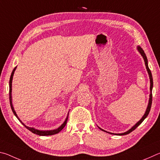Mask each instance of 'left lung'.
Wrapping results in <instances>:
<instances>
[{
    "instance_id": "left-lung-1",
    "label": "left lung",
    "mask_w": 160,
    "mask_h": 160,
    "mask_svg": "<svg viewBox=\"0 0 160 160\" xmlns=\"http://www.w3.org/2000/svg\"><path fill=\"white\" fill-rule=\"evenodd\" d=\"M137 49L138 51V52L140 53V55L142 56L143 59H144V61H145V66H146V69H147V71L148 72V75H149V78H150V98H149V102H148V107H147V109L145 111V114L143 115L142 117L141 118V119L138 121V122H137L135 124V125L132 127L131 129H129L128 131H127L126 132H124L123 133H112V132H107L106 131H104V130L102 129L101 128H99L100 130H102V131H104V132H109L110 134H114V135H127L130 133V132H132V131H134V130L137 128L138 126L140 123H141L143 121L145 120V118L147 117L148 115L149 114V113H150V111L151 109V105H152V88H153V80H152V75L151 73V71L150 68H149L148 67V58H147V56H146L145 53L144 52V51L142 50V48L139 47V46H138L137 47Z\"/></svg>"
}]
</instances>
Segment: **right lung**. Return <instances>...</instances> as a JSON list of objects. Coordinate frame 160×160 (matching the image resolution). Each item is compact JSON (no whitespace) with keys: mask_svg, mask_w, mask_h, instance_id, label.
Wrapping results in <instances>:
<instances>
[{"mask_svg":"<svg viewBox=\"0 0 160 160\" xmlns=\"http://www.w3.org/2000/svg\"><path fill=\"white\" fill-rule=\"evenodd\" d=\"M16 68L15 67L14 69H13L11 75H10V81H9V87H10V90H9V99H10V107H11V109L13 113H14L15 116L16 117L18 118V119L19 121H20V122L22 123V125L26 127L27 128H28L29 131H30L31 132H33L34 134H37V135H42V136H45V135H54V134H56V133H58L59 132H60L62 129H63L65 126H66V123H67V121H68V116L66 118V120H65L64 122L61 124V126H59L58 128L56 129H54V130H51V131H41V130H38L34 128H32V127H29V126H27L25 124H24L22 122V121L20 120V118L17 115V113H16L14 109V107L12 106V78H13V75H14V72L16 70Z\"/></svg>","mask_w":160,"mask_h":160,"instance_id":"1","label":"right lung"}]
</instances>
